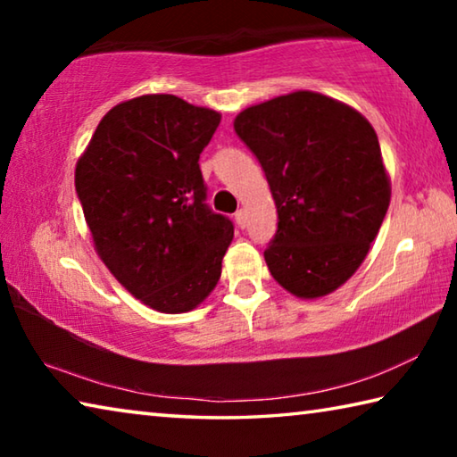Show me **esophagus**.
I'll return each instance as SVG.
<instances>
[{
  "mask_svg": "<svg viewBox=\"0 0 457 457\" xmlns=\"http://www.w3.org/2000/svg\"><path fill=\"white\" fill-rule=\"evenodd\" d=\"M234 218H236V223H237L239 228L245 226V212H244V210H237V212L234 213Z\"/></svg>",
  "mask_w": 457,
  "mask_h": 457,
  "instance_id": "1",
  "label": "esophagus"
}]
</instances>
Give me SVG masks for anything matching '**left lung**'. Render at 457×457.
Segmentation results:
<instances>
[{
    "label": "left lung",
    "mask_w": 457,
    "mask_h": 457,
    "mask_svg": "<svg viewBox=\"0 0 457 457\" xmlns=\"http://www.w3.org/2000/svg\"><path fill=\"white\" fill-rule=\"evenodd\" d=\"M234 129L276 204L270 274L303 300L335 292L367 258L391 201L375 129L353 106L311 90L247 106Z\"/></svg>",
    "instance_id": "left-lung-1"
}]
</instances>
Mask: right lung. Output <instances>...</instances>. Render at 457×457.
Wrapping results in <instances>:
<instances>
[{
	"instance_id": "right-lung-1",
	"label": "right lung",
	"mask_w": 457,
	"mask_h": 457,
	"mask_svg": "<svg viewBox=\"0 0 457 457\" xmlns=\"http://www.w3.org/2000/svg\"><path fill=\"white\" fill-rule=\"evenodd\" d=\"M220 120L173 95L130 98L104 114L76 163L96 253L153 311H193L221 276L234 223L205 205L197 163Z\"/></svg>"
}]
</instances>
